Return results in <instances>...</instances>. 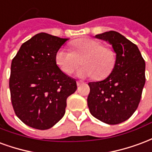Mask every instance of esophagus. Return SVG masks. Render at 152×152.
<instances>
[{"label": "esophagus", "mask_w": 152, "mask_h": 152, "mask_svg": "<svg viewBox=\"0 0 152 152\" xmlns=\"http://www.w3.org/2000/svg\"><path fill=\"white\" fill-rule=\"evenodd\" d=\"M84 83L83 82H82V81H77V86H81L82 84Z\"/></svg>", "instance_id": "esophagus-1"}]
</instances>
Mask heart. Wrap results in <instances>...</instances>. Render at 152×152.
<instances>
[{
  "label": "heart",
  "mask_w": 152,
  "mask_h": 152,
  "mask_svg": "<svg viewBox=\"0 0 152 152\" xmlns=\"http://www.w3.org/2000/svg\"><path fill=\"white\" fill-rule=\"evenodd\" d=\"M70 45L72 52L61 48L55 55L56 65L64 73H73L81 59L84 66L77 71L78 77L93 76L96 80H102L113 72L116 65V53L113 48L91 38L77 39Z\"/></svg>",
  "instance_id": "obj_1"
}]
</instances>
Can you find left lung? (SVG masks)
Instances as JSON below:
<instances>
[{
  "label": "left lung",
  "instance_id": "8db88e82",
  "mask_svg": "<svg viewBox=\"0 0 152 152\" xmlns=\"http://www.w3.org/2000/svg\"><path fill=\"white\" fill-rule=\"evenodd\" d=\"M112 44L116 65L104 80L91 82L87 105L98 120L109 125L125 121L136 111L144 87L145 61L136 44L114 31L96 35Z\"/></svg>",
  "mask_w": 152,
  "mask_h": 152
}]
</instances>
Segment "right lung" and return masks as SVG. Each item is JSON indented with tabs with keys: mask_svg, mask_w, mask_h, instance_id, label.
Instances as JSON below:
<instances>
[{
	"mask_svg": "<svg viewBox=\"0 0 152 152\" xmlns=\"http://www.w3.org/2000/svg\"><path fill=\"white\" fill-rule=\"evenodd\" d=\"M68 39L39 33L22 44L12 60L10 90L17 117L26 126L48 129L65 115L76 81L57 66L55 55Z\"/></svg>",
	"mask_w": 152,
	"mask_h": 152,
	"instance_id": "add662e5",
	"label": "right lung"
}]
</instances>
